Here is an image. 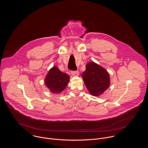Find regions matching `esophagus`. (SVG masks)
<instances>
[{"instance_id": "obj_1", "label": "esophagus", "mask_w": 148, "mask_h": 148, "mask_svg": "<svg viewBox=\"0 0 148 148\" xmlns=\"http://www.w3.org/2000/svg\"><path fill=\"white\" fill-rule=\"evenodd\" d=\"M71 75H72V76H79V72L78 71H71Z\"/></svg>"}]
</instances>
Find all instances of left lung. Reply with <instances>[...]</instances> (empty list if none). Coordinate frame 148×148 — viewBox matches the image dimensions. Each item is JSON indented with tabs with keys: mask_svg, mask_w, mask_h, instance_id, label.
<instances>
[{
	"mask_svg": "<svg viewBox=\"0 0 148 148\" xmlns=\"http://www.w3.org/2000/svg\"><path fill=\"white\" fill-rule=\"evenodd\" d=\"M82 77L88 91L93 96L101 95L110 85L108 72L94 62H89L86 65V70L82 73Z\"/></svg>",
	"mask_w": 148,
	"mask_h": 148,
	"instance_id": "left-lung-1",
	"label": "left lung"
}]
</instances>
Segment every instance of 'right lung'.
<instances>
[{"label": "right lung", "mask_w": 148, "mask_h": 148, "mask_svg": "<svg viewBox=\"0 0 148 148\" xmlns=\"http://www.w3.org/2000/svg\"><path fill=\"white\" fill-rule=\"evenodd\" d=\"M70 77L66 73L61 72L56 66H53L48 72L45 79V84L50 91L59 93L66 88Z\"/></svg>", "instance_id": "right-lung-1"}]
</instances>
